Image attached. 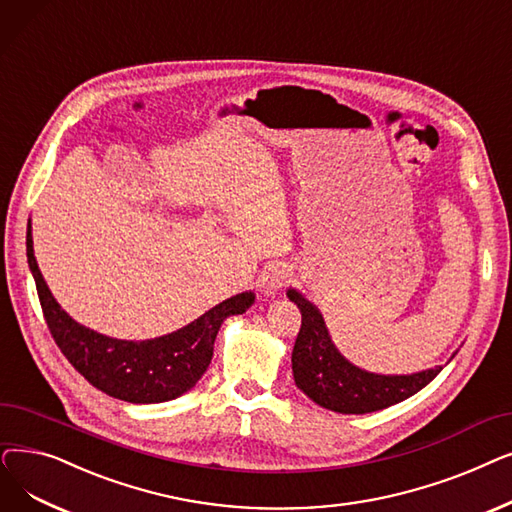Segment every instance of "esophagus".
<instances>
[{"label":"esophagus","mask_w":512,"mask_h":512,"mask_svg":"<svg viewBox=\"0 0 512 512\" xmlns=\"http://www.w3.org/2000/svg\"><path fill=\"white\" fill-rule=\"evenodd\" d=\"M291 279V273H289V266L287 264H281V262H275V264H269L264 269V273L260 275V289L264 291V294H277V291H281Z\"/></svg>","instance_id":"1"}]
</instances>
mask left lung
<instances>
[{"mask_svg":"<svg viewBox=\"0 0 512 512\" xmlns=\"http://www.w3.org/2000/svg\"><path fill=\"white\" fill-rule=\"evenodd\" d=\"M287 296L302 312V327L291 352V369L296 385L319 406L342 415H367V412L394 406L431 383L442 367L415 375H375L350 364L331 342L321 312L296 289Z\"/></svg>","mask_w":512,"mask_h":512,"instance_id":"1","label":"left lung"}]
</instances>
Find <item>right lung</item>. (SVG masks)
Masks as SVG:
<instances>
[{
    "mask_svg": "<svg viewBox=\"0 0 512 512\" xmlns=\"http://www.w3.org/2000/svg\"><path fill=\"white\" fill-rule=\"evenodd\" d=\"M27 258L43 319L62 354L100 392L133 404L175 400L196 385L212 360L214 339L223 321L231 314L246 312L254 302L252 291H246L175 333L148 342H125L79 325L60 308L33 256L31 223L27 227Z\"/></svg>",
    "mask_w": 512,
    "mask_h": 512,
    "instance_id": "1",
    "label": "right lung"
}]
</instances>
